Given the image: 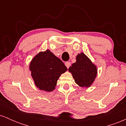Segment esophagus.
Here are the masks:
<instances>
[{
  "label": "esophagus",
  "mask_w": 126,
  "mask_h": 126,
  "mask_svg": "<svg viewBox=\"0 0 126 126\" xmlns=\"http://www.w3.org/2000/svg\"><path fill=\"white\" fill-rule=\"evenodd\" d=\"M65 65H66V67H67V69H69V67H70V62H66V63H65Z\"/></svg>",
  "instance_id": "obj_1"
}]
</instances>
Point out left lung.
Instances as JSON below:
<instances>
[{
  "instance_id": "obj_1",
  "label": "left lung",
  "mask_w": 126,
  "mask_h": 126,
  "mask_svg": "<svg viewBox=\"0 0 126 126\" xmlns=\"http://www.w3.org/2000/svg\"><path fill=\"white\" fill-rule=\"evenodd\" d=\"M76 61L69 68L75 83L81 88H89L93 84L98 73L96 66L83 53L78 54Z\"/></svg>"
}]
</instances>
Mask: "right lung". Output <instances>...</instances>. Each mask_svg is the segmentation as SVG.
<instances>
[{"label":"right lung","mask_w":126,"mask_h":126,"mask_svg":"<svg viewBox=\"0 0 126 126\" xmlns=\"http://www.w3.org/2000/svg\"><path fill=\"white\" fill-rule=\"evenodd\" d=\"M29 69L37 88L48 92L54 90L59 78L67 70L63 62L50 50L35 55L30 62Z\"/></svg>","instance_id":"right-lung-1"}]
</instances>
